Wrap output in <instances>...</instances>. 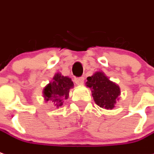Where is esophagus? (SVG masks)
I'll return each mask as SVG.
<instances>
[{
    "instance_id": "34e87169",
    "label": "esophagus",
    "mask_w": 154,
    "mask_h": 154,
    "mask_svg": "<svg viewBox=\"0 0 154 154\" xmlns=\"http://www.w3.org/2000/svg\"><path fill=\"white\" fill-rule=\"evenodd\" d=\"M75 82L77 85H82L84 83V78L82 77H75Z\"/></svg>"
}]
</instances>
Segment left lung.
I'll return each mask as SVG.
<instances>
[{
    "label": "left lung",
    "instance_id": "obj_1",
    "mask_svg": "<svg viewBox=\"0 0 154 154\" xmlns=\"http://www.w3.org/2000/svg\"><path fill=\"white\" fill-rule=\"evenodd\" d=\"M87 87L92 89V97L99 107L105 109H112L116 104V99L120 95L118 85L111 82L103 72H97L92 77L87 78Z\"/></svg>",
    "mask_w": 154,
    "mask_h": 154
}]
</instances>
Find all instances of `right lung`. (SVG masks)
<instances>
[{"mask_svg": "<svg viewBox=\"0 0 154 154\" xmlns=\"http://www.w3.org/2000/svg\"><path fill=\"white\" fill-rule=\"evenodd\" d=\"M73 87L71 78L63 77L61 74H56L53 81L47 85L43 90V95L46 101H51L57 107L63 105L64 101L68 98L69 90Z\"/></svg>", "mask_w": 154, "mask_h": 154, "instance_id": "1", "label": "right lung"}]
</instances>
